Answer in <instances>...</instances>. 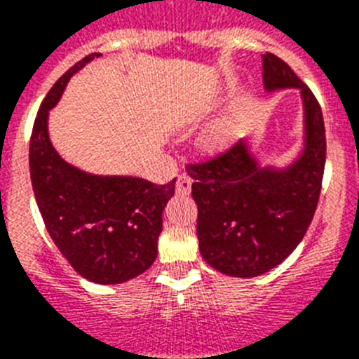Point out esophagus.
Listing matches in <instances>:
<instances>
[{"mask_svg": "<svg viewBox=\"0 0 359 359\" xmlns=\"http://www.w3.org/2000/svg\"><path fill=\"white\" fill-rule=\"evenodd\" d=\"M190 187H192V180H190L187 174H182V176L177 177L176 182V190L180 194H189L190 192Z\"/></svg>", "mask_w": 359, "mask_h": 359, "instance_id": "34e87169", "label": "esophagus"}]
</instances>
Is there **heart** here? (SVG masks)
I'll use <instances>...</instances> for the list:
<instances>
[{"mask_svg":"<svg viewBox=\"0 0 359 359\" xmlns=\"http://www.w3.org/2000/svg\"><path fill=\"white\" fill-rule=\"evenodd\" d=\"M224 138H226V135H224V131H219V133H215L214 138H212V140H214L215 144H221V142H224Z\"/></svg>","mask_w":359,"mask_h":359,"instance_id":"1","label":"heart"}]
</instances>
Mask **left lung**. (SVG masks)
Here are the masks:
<instances>
[{"mask_svg": "<svg viewBox=\"0 0 359 359\" xmlns=\"http://www.w3.org/2000/svg\"><path fill=\"white\" fill-rule=\"evenodd\" d=\"M266 90L300 88L307 142L287 170L259 169L244 140L187 165L198 205L203 259L230 277H257L280 264L304 239L322 190L325 126L315 93L278 55L262 57Z\"/></svg>", "mask_w": 359, "mask_h": 359, "instance_id": "8db88e82", "label": "left lung"}]
</instances>
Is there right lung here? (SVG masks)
<instances>
[{
	"label": "right lung",
	"mask_w": 359,
	"mask_h": 359,
	"mask_svg": "<svg viewBox=\"0 0 359 359\" xmlns=\"http://www.w3.org/2000/svg\"><path fill=\"white\" fill-rule=\"evenodd\" d=\"M98 53L73 65L44 97L30 136V177L37 207L59 252L72 268L97 284H120L151 268L158 255L161 214L174 196L167 185L128 176H91L66 163L46 131L73 73Z\"/></svg>",
	"instance_id": "right-lung-1"
}]
</instances>
